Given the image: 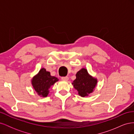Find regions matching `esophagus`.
<instances>
[{"label": "esophagus", "mask_w": 134, "mask_h": 134, "mask_svg": "<svg viewBox=\"0 0 134 134\" xmlns=\"http://www.w3.org/2000/svg\"><path fill=\"white\" fill-rule=\"evenodd\" d=\"M62 79L63 80L67 81V80H68L69 78H68V76H63V77H62Z\"/></svg>", "instance_id": "obj_1"}]
</instances>
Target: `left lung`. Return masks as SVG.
Instances as JSON below:
<instances>
[{
  "mask_svg": "<svg viewBox=\"0 0 134 134\" xmlns=\"http://www.w3.org/2000/svg\"><path fill=\"white\" fill-rule=\"evenodd\" d=\"M97 79L89 74L86 68H82L76 74V79L72 83V86L78 92V94L87 97L94 91L97 84Z\"/></svg>",
  "mask_w": 134,
  "mask_h": 134,
  "instance_id": "1",
  "label": "left lung"
}]
</instances>
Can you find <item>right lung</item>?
Segmentation results:
<instances>
[{
	"label": "right lung",
	"instance_id": "right-lung-1",
	"mask_svg": "<svg viewBox=\"0 0 134 134\" xmlns=\"http://www.w3.org/2000/svg\"><path fill=\"white\" fill-rule=\"evenodd\" d=\"M58 80L59 79L51 76L50 72L43 68L40 69L37 74L32 78L31 83L38 96L46 97L49 93L50 87Z\"/></svg>",
	"mask_w": 134,
	"mask_h": 134
}]
</instances>
